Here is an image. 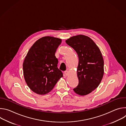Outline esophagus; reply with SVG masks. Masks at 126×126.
I'll use <instances>...</instances> for the list:
<instances>
[{"label": "esophagus", "mask_w": 126, "mask_h": 126, "mask_svg": "<svg viewBox=\"0 0 126 126\" xmlns=\"http://www.w3.org/2000/svg\"><path fill=\"white\" fill-rule=\"evenodd\" d=\"M64 74L66 76H68L69 75V72L68 71H64Z\"/></svg>", "instance_id": "esophagus-1"}]
</instances>
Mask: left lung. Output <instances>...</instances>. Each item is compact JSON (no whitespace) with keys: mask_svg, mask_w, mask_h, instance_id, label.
<instances>
[{"mask_svg":"<svg viewBox=\"0 0 126 126\" xmlns=\"http://www.w3.org/2000/svg\"><path fill=\"white\" fill-rule=\"evenodd\" d=\"M66 42L75 50L79 57V84L73 90L79 95H86L98 87L103 78L104 60L102 53L95 42L85 35L73 36Z\"/></svg>","mask_w":126,"mask_h":126,"instance_id":"1","label":"left lung"}]
</instances>
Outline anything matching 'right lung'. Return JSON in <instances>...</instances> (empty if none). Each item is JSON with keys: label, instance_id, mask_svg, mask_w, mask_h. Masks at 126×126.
I'll return each mask as SVG.
<instances>
[{"label": "right lung", "instance_id": "1", "mask_svg": "<svg viewBox=\"0 0 126 126\" xmlns=\"http://www.w3.org/2000/svg\"><path fill=\"white\" fill-rule=\"evenodd\" d=\"M61 39L45 36L38 39L29 49L23 64L25 80L32 91L39 95L50 92L63 77L55 56Z\"/></svg>", "mask_w": 126, "mask_h": 126}]
</instances>
